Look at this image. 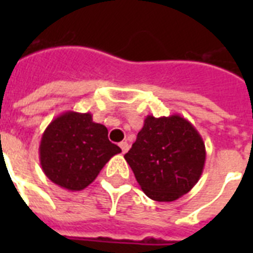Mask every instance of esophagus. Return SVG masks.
Wrapping results in <instances>:
<instances>
[{
	"label": "esophagus",
	"mask_w": 253,
	"mask_h": 253,
	"mask_svg": "<svg viewBox=\"0 0 253 253\" xmlns=\"http://www.w3.org/2000/svg\"><path fill=\"white\" fill-rule=\"evenodd\" d=\"M119 147H121V150H122V154H126L127 151H128V148H130V146H128V143L127 142H121L119 143Z\"/></svg>",
	"instance_id": "obj_1"
}]
</instances>
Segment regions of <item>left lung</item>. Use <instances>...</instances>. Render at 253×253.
I'll use <instances>...</instances> for the list:
<instances>
[{
  "label": "left lung",
  "instance_id": "left-lung-1",
  "mask_svg": "<svg viewBox=\"0 0 253 253\" xmlns=\"http://www.w3.org/2000/svg\"><path fill=\"white\" fill-rule=\"evenodd\" d=\"M125 159L147 197L172 202L198 182L206 150L200 132L184 117L147 115Z\"/></svg>",
  "mask_w": 253,
  "mask_h": 253
}]
</instances>
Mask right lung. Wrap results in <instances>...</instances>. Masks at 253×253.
Wrapping results in <instances>:
<instances>
[{
	"instance_id": "1",
	"label": "right lung",
	"mask_w": 253,
	"mask_h": 253,
	"mask_svg": "<svg viewBox=\"0 0 253 253\" xmlns=\"http://www.w3.org/2000/svg\"><path fill=\"white\" fill-rule=\"evenodd\" d=\"M122 152L107 138V128L90 113L65 111L42 135L39 159L53 184L77 192L90 185L114 155Z\"/></svg>"
}]
</instances>
